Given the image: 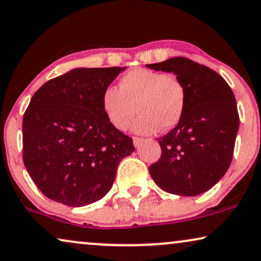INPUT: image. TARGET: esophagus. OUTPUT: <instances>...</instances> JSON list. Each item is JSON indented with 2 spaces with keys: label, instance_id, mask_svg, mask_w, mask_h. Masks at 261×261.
Instances as JSON below:
<instances>
[{
  "label": "esophagus",
  "instance_id": "obj_1",
  "mask_svg": "<svg viewBox=\"0 0 261 261\" xmlns=\"http://www.w3.org/2000/svg\"><path fill=\"white\" fill-rule=\"evenodd\" d=\"M133 141H134V145L136 148H140V145H141V143L142 142H143V138H140V137H134L133 138Z\"/></svg>",
  "mask_w": 261,
  "mask_h": 261
}]
</instances>
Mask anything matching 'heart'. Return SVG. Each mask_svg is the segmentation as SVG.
Here are the masks:
<instances>
[{"label": "heart", "mask_w": 261, "mask_h": 261, "mask_svg": "<svg viewBox=\"0 0 261 261\" xmlns=\"http://www.w3.org/2000/svg\"><path fill=\"white\" fill-rule=\"evenodd\" d=\"M186 105V92L174 75L137 68L119 80L118 89H105L101 107L114 128L126 130L135 112L138 116L131 130L138 135H151L174 127L181 119Z\"/></svg>", "instance_id": "1"}]
</instances>
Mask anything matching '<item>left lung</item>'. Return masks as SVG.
Returning a JSON list of instances; mask_svg holds the SVG:
<instances>
[{
    "instance_id": "obj_1",
    "label": "left lung",
    "mask_w": 261,
    "mask_h": 261,
    "mask_svg": "<svg viewBox=\"0 0 261 261\" xmlns=\"http://www.w3.org/2000/svg\"><path fill=\"white\" fill-rule=\"evenodd\" d=\"M173 72L185 87L186 105L173 130L159 138L161 158L149 167L166 192L194 197L210 190L227 173L239 131L234 93L213 69L185 57L147 64Z\"/></svg>"
}]
</instances>
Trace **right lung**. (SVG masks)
Here are the masks:
<instances>
[{
  "label": "right lung",
  "mask_w": 261,
  "mask_h": 261,
  "mask_svg": "<svg viewBox=\"0 0 261 261\" xmlns=\"http://www.w3.org/2000/svg\"><path fill=\"white\" fill-rule=\"evenodd\" d=\"M126 68H75L34 93L22 120L23 163L38 189L68 206L106 196L119 162L135 150L101 107L102 93Z\"/></svg>",
  "instance_id": "right-lung-1"
}]
</instances>
